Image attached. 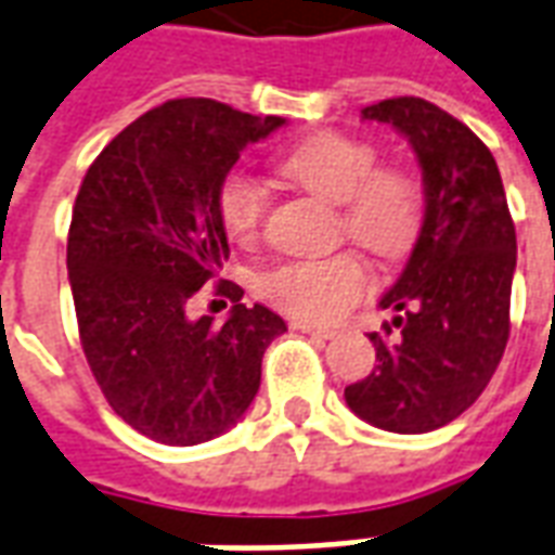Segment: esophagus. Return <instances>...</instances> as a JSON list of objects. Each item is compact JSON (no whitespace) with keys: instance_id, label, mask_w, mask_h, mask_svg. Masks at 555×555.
<instances>
[{"instance_id":"1","label":"esophagus","mask_w":555,"mask_h":555,"mask_svg":"<svg viewBox=\"0 0 555 555\" xmlns=\"http://www.w3.org/2000/svg\"><path fill=\"white\" fill-rule=\"evenodd\" d=\"M291 330L306 332V335H314V338H323V340L335 338V330H326V326H314V323H306V320H294V323H291Z\"/></svg>"}]
</instances>
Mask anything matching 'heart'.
Here are the masks:
<instances>
[{
  "label": "heart",
  "mask_w": 555,
  "mask_h": 555,
  "mask_svg": "<svg viewBox=\"0 0 555 555\" xmlns=\"http://www.w3.org/2000/svg\"><path fill=\"white\" fill-rule=\"evenodd\" d=\"M282 173L320 199L338 205L340 232L379 258L405 256L424 225V188L400 167H376L367 141L323 131L282 158ZM220 220L237 244H256L267 194L253 176L232 173L220 188ZM367 264L344 249L335 256L299 258L270 270L264 297L306 323H332L367 288Z\"/></svg>",
  "instance_id": "b5f03b06"
}]
</instances>
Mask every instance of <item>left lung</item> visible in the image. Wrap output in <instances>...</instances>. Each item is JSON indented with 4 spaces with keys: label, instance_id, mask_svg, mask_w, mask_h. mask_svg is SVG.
Listing matches in <instances>:
<instances>
[{
    "label": "left lung",
    "instance_id": "obj_1",
    "mask_svg": "<svg viewBox=\"0 0 555 555\" xmlns=\"http://www.w3.org/2000/svg\"><path fill=\"white\" fill-rule=\"evenodd\" d=\"M361 120L388 122L412 143L426 211L403 273L379 299L393 311L371 332L379 364L344 400L388 433H433L476 403L503 359L515 223L494 155L465 122L417 96L367 105Z\"/></svg>",
    "mask_w": 555,
    "mask_h": 555
}]
</instances>
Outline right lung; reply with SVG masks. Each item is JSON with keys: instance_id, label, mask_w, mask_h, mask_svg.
<instances>
[{"instance_id": "obj_1", "label": "right lung", "mask_w": 555, "mask_h": 555, "mask_svg": "<svg viewBox=\"0 0 555 555\" xmlns=\"http://www.w3.org/2000/svg\"><path fill=\"white\" fill-rule=\"evenodd\" d=\"M282 117L215 100H170L126 126L90 164L73 205L67 270L81 350L114 412L170 447L211 441L244 417L270 340L288 330L267 306L217 326L188 302L229 258L220 188L241 152Z\"/></svg>"}]
</instances>
